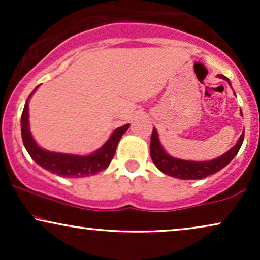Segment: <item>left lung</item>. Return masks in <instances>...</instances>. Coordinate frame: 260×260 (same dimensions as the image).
Listing matches in <instances>:
<instances>
[{"label":"left lung","mask_w":260,"mask_h":260,"mask_svg":"<svg viewBox=\"0 0 260 260\" xmlns=\"http://www.w3.org/2000/svg\"><path fill=\"white\" fill-rule=\"evenodd\" d=\"M219 78L225 79L226 82L231 85L229 78H226L222 74H219ZM242 113V112H241ZM244 131L241 134L240 139L237 140L235 147H232L228 153L221 155L217 159L210 161H188L176 159V157L170 156V155L164 150L161 145L157 131L153 129L150 139V156L153 159L155 166L164 174L171 176V177L181 178V180H202L207 176L216 174L217 171L225 168L226 165L236 156V154L240 150L241 145L243 143Z\"/></svg>","instance_id":"obj_1"}]
</instances>
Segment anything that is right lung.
<instances>
[{
	"instance_id": "obj_1",
	"label": "right lung",
	"mask_w": 260,
	"mask_h": 260,
	"mask_svg": "<svg viewBox=\"0 0 260 260\" xmlns=\"http://www.w3.org/2000/svg\"><path fill=\"white\" fill-rule=\"evenodd\" d=\"M37 89L38 86L26 99L22 113V120H20L23 144L31 159L43 169L67 178L86 177V176L95 175L99 171L105 170L111 162L118 142L128 129L129 124L116 128L105 144L89 155H73L47 151L37 144L30 133V128H29V99Z\"/></svg>"
}]
</instances>
